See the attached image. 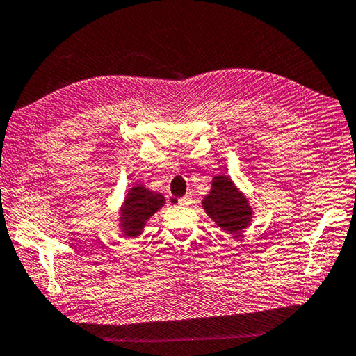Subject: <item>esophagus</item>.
<instances>
[{
    "label": "esophagus",
    "mask_w": 356,
    "mask_h": 356,
    "mask_svg": "<svg viewBox=\"0 0 356 356\" xmlns=\"http://www.w3.org/2000/svg\"><path fill=\"white\" fill-rule=\"evenodd\" d=\"M170 204H176V205H190L191 204V196H185V197H179V199H176L174 196H170Z\"/></svg>",
    "instance_id": "obj_1"
}]
</instances>
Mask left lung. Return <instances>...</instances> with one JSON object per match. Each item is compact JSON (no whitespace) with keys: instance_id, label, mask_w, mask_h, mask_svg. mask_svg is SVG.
Here are the masks:
<instances>
[{"instance_id":"obj_1","label":"left lung","mask_w":356,"mask_h":356,"mask_svg":"<svg viewBox=\"0 0 356 356\" xmlns=\"http://www.w3.org/2000/svg\"><path fill=\"white\" fill-rule=\"evenodd\" d=\"M207 214L224 232L238 234L247 228L252 219V208L228 176H216L211 191L202 200Z\"/></svg>"}]
</instances>
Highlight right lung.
Returning a JSON list of instances; mask_svg holds the SVG:
<instances>
[{
    "label": "right lung",
    "mask_w": 356,
    "mask_h": 356,
    "mask_svg": "<svg viewBox=\"0 0 356 356\" xmlns=\"http://www.w3.org/2000/svg\"><path fill=\"white\" fill-rule=\"evenodd\" d=\"M165 197L160 193L146 190L143 185L132 186L122 207V232L128 238H136L152 214L163 207Z\"/></svg>",
    "instance_id": "add662e5"
}]
</instances>
